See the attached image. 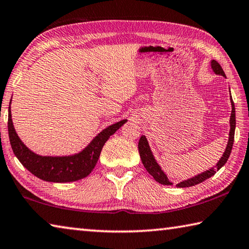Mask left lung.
Returning a JSON list of instances; mask_svg holds the SVG:
<instances>
[{"mask_svg": "<svg viewBox=\"0 0 249 249\" xmlns=\"http://www.w3.org/2000/svg\"><path fill=\"white\" fill-rule=\"evenodd\" d=\"M211 68H212L213 72L215 74L222 75V77L226 78L224 71H223L222 67L220 66V64H218L216 60H211ZM230 100H231V119H230L229 142H227L226 148L224 150V153H223L222 157L220 158V160H218L216 165L212 168H210L209 170H205L204 172H201V174L192 177V178H190V179L183 180V181H181V182H179L178 184H176L178 188H188V187H192V185H196V184L203 182V181H205L206 179H209L212 176L215 175V172L220 170L221 168L225 165L227 160H229L231 148H233L235 127H236L235 107H234L233 99H231V95ZM138 151H140L142 162V165H144L145 169L149 172V175L153 176V178L157 181V182L165 184V185L172 184L171 180L168 178V176L165 174V171L161 169V167L159 166L157 160H156L153 151H151V149H150L148 141H147V138H146V136H144V135L141 137L140 142H138Z\"/></svg>", "mask_w": 249, "mask_h": 249, "instance_id": "left-lung-1", "label": "left lung"}]
</instances>
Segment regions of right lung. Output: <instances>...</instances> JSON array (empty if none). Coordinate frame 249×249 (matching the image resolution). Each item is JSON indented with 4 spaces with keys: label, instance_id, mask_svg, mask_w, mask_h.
Masks as SVG:
<instances>
[{
    "label": "right lung",
    "instance_id": "right-lung-1",
    "mask_svg": "<svg viewBox=\"0 0 249 249\" xmlns=\"http://www.w3.org/2000/svg\"><path fill=\"white\" fill-rule=\"evenodd\" d=\"M11 102L12 99L8 107L7 127L13 153L29 172L48 182H72L89 176L94 169L101 150L109 136L127 122V120H122L107 126L79 153L66 156H43L34 153L20 141L12 120Z\"/></svg>",
    "mask_w": 249,
    "mask_h": 249
}]
</instances>
